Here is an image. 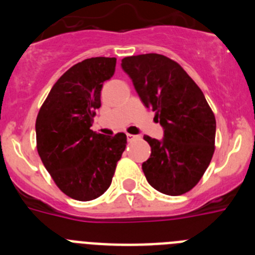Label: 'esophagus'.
I'll list each match as a JSON object with an SVG mask.
<instances>
[{"label":"esophagus","instance_id":"34e87169","mask_svg":"<svg viewBox=\"0 0 255 255\" xmlns=\"http://www.w3.org/2000/svg\"><path fill=\"white\" fill-rule=\"evenodd\" d=\"M126 136H128V140H129V141H132L134 139L138 138L136 135H132V134H126Z\"/></svg>","mask_w":255,"mask_h":255}]
</instances>
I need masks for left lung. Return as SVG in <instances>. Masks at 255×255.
I'll return each mask as SVG.
<instances>
[{
	"label": "left lung",
	"mask_w": 255,
	"mask_h": 255,
	"mask_svg": "<svg viewBox=\"0 0 255 255\" xmlns=\"http://www.w3.org/2000/svg\"><path fill=\"white\" fill-rule=\"evenodd\" d=\"M121 66L164 130L162 140L144 136L152 148L141 164L147 181L163 194H185L202 179L215 153V114L176 61L145 53L123 58Z\"/></svg>",
	"instance_id": "1"
}]
</instances>
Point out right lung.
Returning a JSON list of instances; mask_svg holds the SVG:
<instances>
[{
  "label": "right lung",
  "instance_id": "1",
  "mask_svg": "<svg viewBox=\"0 0 255 255\" xmlns=\"http://www.w3.org/2000/svg\"><path fill=\"white\" fill-rule=\"evenodd\" d=\"M116 58L92 57L58 79L38 112L37 150L64 194L80 202L96 199L110 188L126 135L92 131L101 107L103 82L115 74Z\"/></svg>",
  "mask_w": 255,
  "mask_h": 255
}]
</instances>
